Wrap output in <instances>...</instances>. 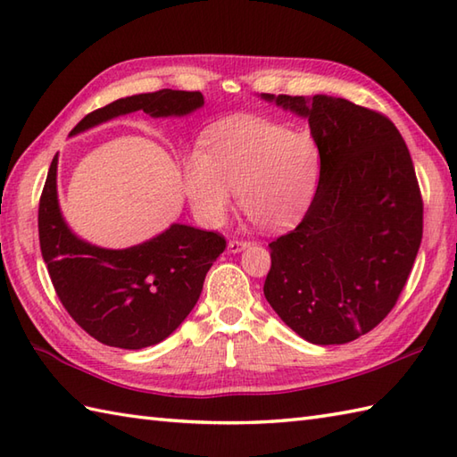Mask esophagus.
Masks as SVG:
<instances>
[{
  "instance_id": "34e87169",
  "label": "esophagus",
  "mask_w": 457,
  "mask_h": 457,
  "mask_svg": "<svg viewBox=\"0 0 457 457\" xmlns=\"http://www.w3.org/2000/svg\"><path fill=\"white\" fill-rule=\"evenodd\" d=\"M245 247H249V241H244V239H231L228 244L229 253H239V251H244Z\"/></svg>"
}]
</instances>
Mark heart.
I'll use <instances>...</instances> for the list:
<instances>
[{
    "mask_svg": "<svg viewBox=\"0 0 457 457\" xmlns=\"http://www.w3.org/2000/svg\"><path fill=\"white\" fill-rule=\"evenodd\" d=\"M320 179V151L304 131L259 118H231L206 133L184 161L182 187L208 226L239 208L263 231H285L304 218Z\"/></svg>",
    "mask_w": 457,
    "mask_h": 457,
    "instance_id": "heart-1",
    "label": "heart"
}]
</instances>
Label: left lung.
Segmentation results:
<instances>
[{
    "mask_svg": "<svg viewBox=\"0 0 457 457\" xmlns=\"http://www.w3.org/2000/svg\"><path fill=\"white\" fill-rule=\"evenodd\" d=\"M306 118L320 151L316 196L303 221L270 241L263 293L310 344L353 342L391 312L422 241L411 153L383 113L318 94H261Z\"/></svg>",
    "mask_w": 457,
    "mask_h": 457,
    "instance_id": "8db88e82",
    "label": "left lung"
}]
</instances>
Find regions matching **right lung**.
<instances>
[{
    "label": "right lung",
    "mask_w": 457,
    "mask_h": 457,
    "mask_svg": "<svg viewBox=\"0 0 457 457\" xmlns=\"http://www.w3.org/2000/svg\"><path fill=\"white\" fill-rule=\"evenodd\" d=\"M204 105L200 92L159 90L115 100L86 115L71 131L79 135L120 115L180 118ZM58 154L38 202V241L53 287L66 312L98 342L143 349L162 342L198 303L204 278L226 239L184 223L128 249H104L74 236L58 206Z\"/></svg>",
    "instance_id": "1"
}]
</instances>
